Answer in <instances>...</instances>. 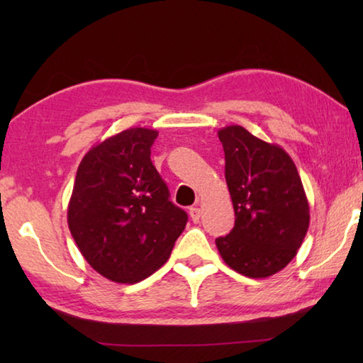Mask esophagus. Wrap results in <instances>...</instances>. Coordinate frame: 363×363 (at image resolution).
<instances>
[{"label":"esophagus","instance_id":"obj_1","mask_svg":"<svg viewBox=\"0 0 363 363\" xmlns=\"http://www.w3.org/2000/svg\"><path fill=\"white\" fill-rule=\"evenodd\" d=\"M189 214H190V219H192L194 223H199V220H200V214H201L200 208H196V206L189 208Z\"/></svg>","mask_w":363,"mask_h":363}]
</instances>
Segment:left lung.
Instances as JSON below:
<instances>
[{
  "mask_svg": "<svg viewBox=\"0 0 363 363\" xmlns=\"http://www.w3.org/2000/svg\"><path fill=\"white\" fill-rule=\"evenodd\" d=\"M235 225L216 238L227 266L251 279L284 269L309 229V203L296 164L280 145L232 125L218 131Z\"/></svg>",
  "mask_w": 363,
  "mask_h": 363,
  "instance_id": "left-lung-1",
  "label": "left lung"
}]
</instances>
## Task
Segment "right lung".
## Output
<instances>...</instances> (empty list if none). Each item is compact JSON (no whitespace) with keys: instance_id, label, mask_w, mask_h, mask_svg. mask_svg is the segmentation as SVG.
I'll return each mask as SVG.
<instances>
[{"instance_id":"1","label":"right lung","mask_w":363,"mask_h":363,"mask_svg":"<svg viewBox=\"0 0 363 363\" xmlns=\"http://www.w3.org/2000/svg\"><path fill=\"white\" fill-rule=\"evenodd\" d=\"M157 136L147 128L121 131L94 145L77 171L69 229L89 266L116 284L162 267L187 224L150 160Z\"/></svg>"}]
</instances>
